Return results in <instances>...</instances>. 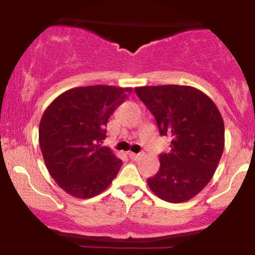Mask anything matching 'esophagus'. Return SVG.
<instances>
[{
	"instance_id": "34e87169",
	"label": "esophagus",
	"mask_w": 255,
	"mask_h": 255,
	"mask_svg": "<svg viewBox=\"0 0 255 255\" xmlns=\"http://www.w3.org/2000/svg\"><path fill=\"white\" fill-rule=\"evenodd\" d=\"M128 156H129L130 159L137 160L140 157H141V154H139V153H133V152H128Z\"/></svg>"
}]
</instances>
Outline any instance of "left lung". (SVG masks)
I'll return each instance as SVG.
<instances>
[{
	"label": "left lung",
	"mask_w": 255,
	"mask_h": 255,
	"mask_svg": "<svg viewBox=\"0 0 255 255\" xmlns=\"http://www.w3.org/2000/svg\"><path fill=\"white\" fill-rule=\"evenodd\" d=\"M171 150L159 154V170L147 178L151 191L168 203L189 200L210 182L224 150V122L209 96L192 86L135 87Z\"/></svg>",
	"instance_id": "8db88e82"
}]
</instances>
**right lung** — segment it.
I'll return each instance as SVG.
<instances>
[{
    "label": "right lung",
    "mask_w": 255,
    "mask_h": 255,
    "mask_svg": "<svg viewBox=\"0 0 255 255\" xmlns=\"http://www.w3.org/2000/svg\"><path fill=\"white\" fill-rule=\"evenodd\" d=\"M130 87L107 85L75 87L63 92L44 111L39 146L51 177L64 192L80 199L107 189L122 165L113 151L101 144L105 126Z\"/></svg>",
    "instance_id": "add662e5"
}]
</instances>
